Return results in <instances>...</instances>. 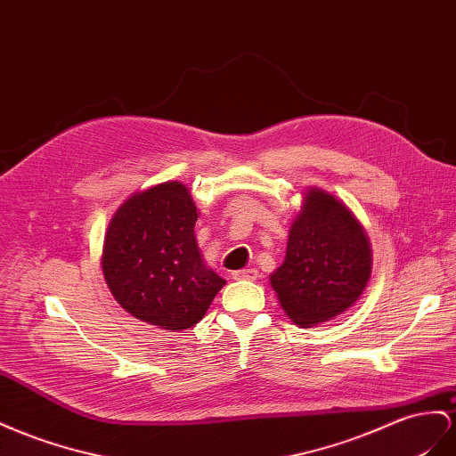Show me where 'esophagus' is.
Masks as SVG:
<instances>
[{
    "label": "esophagus",
    "instance_id": "34e87169",
    "mask_svg": "<svg viewBox=\"0 0 456 456\" xmlns=\"http://www.w3.org/2000/svg\"><path fill=\"white\" fill-rule=\"evenodd\" d=\"M258 273L255 268H245V270H236L233 273V280H256Z\"/></svg>",
    "mask_w": 456,
    "mask_h": 456
}]
</instances>
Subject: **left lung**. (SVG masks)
Segmentation results:
<instances>
[{
    "instance_id": "left-lung-1",
    "label": "left lung",
    "mask_w": 456,
    "mask_h": 456,
    "mask_svg": "<svg viewBox=\"0 0 456 456\" xmlns=\"http://www.w3.org/2000/svg\"><path fill=\"white\" fill-rule=\"evenodd\" d=\"M370 268V243L359 220L334 195L311 190L291 224L284 263L270 284L295 324L314 326L361 297Z\"/></svg>"
}]
</instances>
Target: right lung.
Returning <instances> with one entry per match:
<instances>
[{
    "mask_svg": "<svg viewBox=\"0 0 456 456\" xmlns=\"http://www.w3.org/2000/svg\"><path fill=\"white\" fill-rule=\"evenodd\" d=\"M188 188L167 182L122 205L105 233L103 276L125 311L165 330L200 322L226 281L203 263Z\"/></svg>",
    "mask_w": 456,
    "mask_h": 456,
    "instance_id": "1",
    "label": "right lung"
}]
</instances>
